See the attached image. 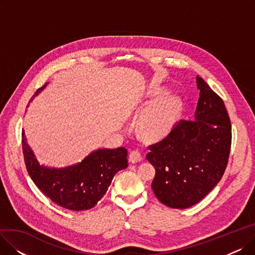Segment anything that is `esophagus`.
Here are the masks:
<instances>
[{
	"instance_id": "1",
	"label": "esophagus",
	"mask_w": 255,
	"mask_h": 255,
	"mask_svg": "<svg viewBox=\"0 0 255 255\" xmlns=\"http://www.w3.org/2000/svg\"><path fill=\"white\" fill-rule=\"evenodd\" d=\"M142 160V156L139 152L137 151H132L130 154H129V162L134 164V163H137V162H140Z\"/></svg>"
}]
</instances>
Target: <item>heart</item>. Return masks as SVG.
Here are the masks:
<instances>
[{
    "mask_svg": "<svg viewBox=\"0 0 255 255\" xmlns=\"http://www.w3.org/2000/svg\"><path fill=\"white\" fill-rule=\"evenodd\" d=\"M155 94H151L154 97ZM182 110V100L177 95H166L157 99L138 120L139 134L148 140L165 137L175 126Z\"/></svg>",
    "mask_w": 255,
    "mask_h": 255,
    "instance_id": "heart-1",
    "label": "heart"
}]
</instances>
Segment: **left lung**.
Segmentation results:
<instances>
[{"label": "left lung", "mask_w": 255, "mask_h": 255, "mask_svg": "<svg viewBox=\"0 0 255 255\" xmlns=\"http://www.w3.org/2000/svg\"><path fill=\"white\" fill-rule=\"evenodd\" d=\"M196 85L195 121L181 120L145 156L156 170V197L173 209L199 203L221 180L231 152L232 124L223 100L202 77L196 76Z\"/></svg>", "instance_id": "obj_1"}]
</instances>
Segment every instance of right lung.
I'll use <instances>...</instances> for the list:
<instances>
[{"mask_svg":"<svg viewBox=\"0 0 255 255\" xmlns=\"http://www.w3.org/2000/svg\"><path fill=\"white\" fill-rule=\"evenodd\" d=\"M45 87L46 84L38 89L35 96ZM21 138L26 170L35 185L53 203L71 211L89 210L97 205L109 189L116 173L128 166L127 150L121 146L113 150L94 151L82 162L72 166L45 167L37 161L26 143L23 130Z\"/></svg>","mask_w":255,"mask_h":255,"instance_id":"add662e5","label":"right lung"}]
</instances>
